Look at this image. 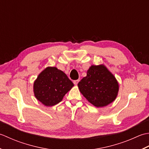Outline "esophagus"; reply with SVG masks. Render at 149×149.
<instances>
[{
    "instance_id": "obj_1",
    "label": "esophagus",
    "mask_w": 149,
    "mask_h": 149,
    "mask_svg": "<svg viewBox=\"0 0 149 149\" xmlns=\"http://www.w3.org/2000/svg\"><path fill=\"white\" fill-rule=\"evenodd\" d=\"M78 82H79V80H76L73 81V83L74 85H77Z\"/></svg>"
}]
</instances>
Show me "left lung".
Wrapping results in <instances>:
<instances>
[{
	"mask_svg": "<svg viewBox=\"0 0 149 149\" xmlns=\"http://www.w3.org/2000/svg\"><path fill=\"white\" fill-rule=\"evenodd\" d=\"M78 87L88 102L96 107L111 104L119 91L116 78L104 64L91 66L87 76L79 81Z\"/></svg>",
	"mask_w": 149,
	"mask_h": 149,
	"instance_id": "obj_1",
	"label": "left lung"
}]
</instances>
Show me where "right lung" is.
<instances>
[{"label": "right lung", "instance_id": "add662e5", "mask_svg": "<svg viewBox=\"0 0 149 149\" xmlns=\"http://www.w3.org/2000/svg\"><path fill=\"white\" fill-rule=\"evenodd\" d=\"M73 86V83L62 71L56 67H47L35 80L33 92L39 102L51 107L61 102Z\"/></svg>", "mask_w": 149, "mask_h": 149}]
</instances>
